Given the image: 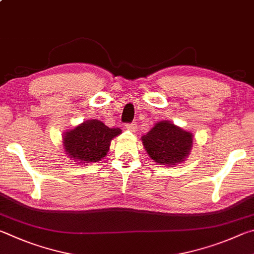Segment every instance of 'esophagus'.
<instances>
[{
	"label": "esophagus",
	"instance_id": "34e87169",
	"mask_svg": "<svg viewBox=\"0 0 254 254\" xmlns=\"http://www.w3.org/2000/svg\"><path fill=\"white\" fill-rule=\"evenodd\" d=\"M126 128L128 130L130 131H135V129L137 128V125L135 123H131V124H126Z\"/></svg>",
	"mask_w": 254,
	"mask_h": 254
}]
</instances>
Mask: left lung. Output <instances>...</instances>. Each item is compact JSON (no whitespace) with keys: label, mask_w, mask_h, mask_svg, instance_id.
<instances>
[{"label":"left lung","mask_w":254,"mask_h":254,"mask_svg":"<svg viewBox=\"0 0 254 254\" xmlns=\"http://www.w3.org/2000/svg\"><path fill=\"white\" fill-rule=\"evenodd\" d=\"M146 153L159 165H177L185 161L193 146V135L171 122H159L141 137Z\"/></svg>","instance_id":"8db88e82"}]
</instances>
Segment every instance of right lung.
<instances>
[{
	"label": "right lung",
	"mask_w": 254,
	"mask_h": 254,
	"mask_svg": "<svg viewBox=\"0 0 254 254\" xmlns=\"http://www.w3.org/2000/svg\"><path fill=\"white\" fill-rule=\"evenodd\" d=\"M120 132V128H109L98 119L87 120L64 134L65 153L75 163H96L106 156L111 139Z\"/></svg>",
	"instance_id": "1"
}]
</instances>
